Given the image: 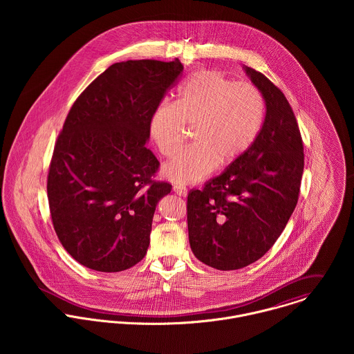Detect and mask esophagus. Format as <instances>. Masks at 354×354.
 I'll list each match as a JSON object with an SVG mask.
<instances>
[{
	"instance_id": "esophagus-1",
	"label": "esophagus",
	"mask_w": 354,
	"mask_h": 354,
	"mask_svg": "<svg viewBox=\"0 0 354 354\" xmlns=\"http://www.w3.org/2000/svg\"><path fill=\"white\" fill-rule=\"evenodd\" d=\"M173 191H174V194H177L181 198H185L188 195V189L185 187H181V185H174Z\"/></svg>"
}]
</instances>
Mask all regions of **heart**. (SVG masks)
Segmentation results:
<instances>
[{
    "label": "heart",
    "mask_w": 354,
    "mask_h": 354,
    "mask_svg": "<svg viewBox=\"0 0 354 354\" xmlns=\"http://www.w3.org/2000/svg\"><path fill=\"white\" fill-rule=\"evenodd\" d=\"M264 120V102L257 90L239 86L222 72L203 69L188 77L177 102L162 101L150 120L152 140L165 156L180 150L187 128H194L192 146L162 167L176 184L202 181L214 169L239 160L256 140Z\"/></svg>",
    "instance_id": "heart-1"
}]
</instances>
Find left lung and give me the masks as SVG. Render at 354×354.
Wrapping results in <instances>:
<instances>
[{
    "label": "left lung",
    "mask_w": 354,
    "mask_h": 354,
    "mask_svg": "<svg viewBox=\"0 0 354 354\" xmlns=\"http://www.w3.org/2000/svg\"><path fill=\"white\" fill-rule=\"evenodd\" d=\"M244 71L266 103L261 129L239 160L188 194L191 250L222 271L252 264L275 244L296 208L303 177V140L289 102L264 75Z\"/></svg>",
    "instance_id": "1"
}]
</instances>
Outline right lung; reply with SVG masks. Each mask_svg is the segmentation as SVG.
<instances>
[{"label": "right lung", "mask_w": 354, "mask_h": 354, "mask_svg": "<svg viewBox=\"0 0 354 354\" xmlns=\"http://www.w3.org/2000/svg\"><path fill=\"white\" fill-rule=\"evenodd\" d=\"M170 62H117L73 103L59 133L48 176L54 230L82 266L118 272L138 264L150 245L158 202L169 183L147 143L152 111L181 75Z\"/></svg>", "instance_id": "add662e5"}]
</instances>
